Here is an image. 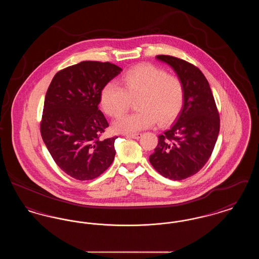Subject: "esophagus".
<instances>
[{"mask_svg":"<svg viewBox=\"0 0 259 259\" xmlns=\"http://www.w3.org/2000/svg\"><path fill=\"white\" fill-rule=\"evenodd\" d=\"M127 138H132V139H140L142 137V134H127Z\"/></svg>","mask_w":259,"mask_h":259,"instance_id":"34e87169","label":"esophagus"}]
</instances>
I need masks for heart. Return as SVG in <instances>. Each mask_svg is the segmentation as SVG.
<instances>
[{"label": "heart", "mask_w": 259, "mask_h": 259, "mask_svg": "<svg viewBox=\"0 0 259 259\" xmlns=\"http://www.w3.org/2000/svg\"><path fill=\"white\" fill-rule=\"evenodd\" d=\"M119 85L107 83L100 93V104L105 113L117 117L137 101L138 112L120 116L114 124L115 131L133 133L152 126L174 122L184 109L185 87L175 74L153 65L143 64L126 71L118 79Z\"/></svg>", "instance_id": "obj_1"}]
</instances>
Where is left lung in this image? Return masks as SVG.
<instances>
[{"label": "left lung", "mask_w": 259, "mask_h": 259, "mask_svg": "<svg viewBox=\"0 0 259 259\" xmlns=\"http://www.w3.org/2000/svg\"><path fill=\"white\" fill-rule=\"evenodd\" d=\"M156 58L169 64L183 80L185 102L177 122L158 136L149 162L163 177L182 181L209 160L220 133V112L207 78L195 65L170 55Z\"/></svg>", "instance_id": "8db88e82"}]
</instances>
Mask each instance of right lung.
Listing matches in <instances>:
<instances>
[{"label":"right lung","mask_w":259,"mask_h":259,"mask_svg":"<svg viewBox=\"0 0 259 259\" xmlns=\"http://www.w3.org/2000/svg\"><path fill=\"white\" fill-rule=\"evenodd\" d=\"M120 72L110 62L82 61L50 82L40 135L57 166L75 180L97 178L114 159L117 137L102 138L109 123L98 106L102 88Z\"/></svg>","instance_id":"1"}]
</instances>
